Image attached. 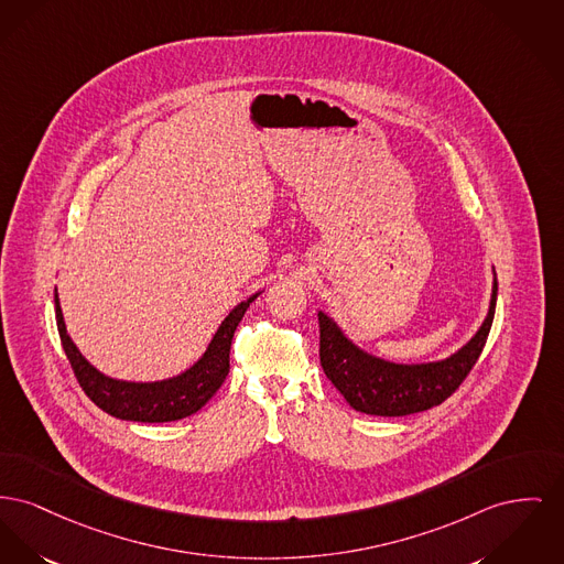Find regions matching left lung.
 Masks as SVG:
<instances>
[{
  "mask_svg": "<svg viewBox=\"0 0 564 564\" xmlns=\"http://www.w3.org/2000/svg\"><path fill=\"white\" fill-rule=\"evenodd\" d=\"M492 288L488 317L481 328L447 360L431 365H394L358 349L328 315L319 313V360L326 377L360 413L400 417L432 409L452 397L479 360L497 308Z\"/></svg>",
  "mask_w": 564,
  "mask_h": 564,
  "instance_id": "left-lung-1",
  "label": "left lung"
}]
</instances>
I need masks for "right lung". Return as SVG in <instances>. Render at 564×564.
Instances as JSON below:
<instances>
[{"instance_id": "add662e5", "label": "right lung", "mask_w": 564, "mask_h": 564, "mask_svg": "<svg viewBox=\"0 0 564 564\" xmlns=\"http://www.w3.org/2000/svg\"><path fill=\"white\" fill-rule=\"evenodd\" d=\"M258 299L251 296L247 302H240L232 313L224 319L217 334L213 336L206 354L196 365L183 375L155 381V383H128L117 381L89 365L72 338L67 336L62 306L55 290V317L57 330L64 345L69 366L83 388V392L91 398L101 411L112 417L128 420V422H144V424H160V422H174L183 420L192 413L199 411L213 394L221 388L230 372V347H232L234 332L240 324L249 304Z\"/></svg>"}]
</instances>
